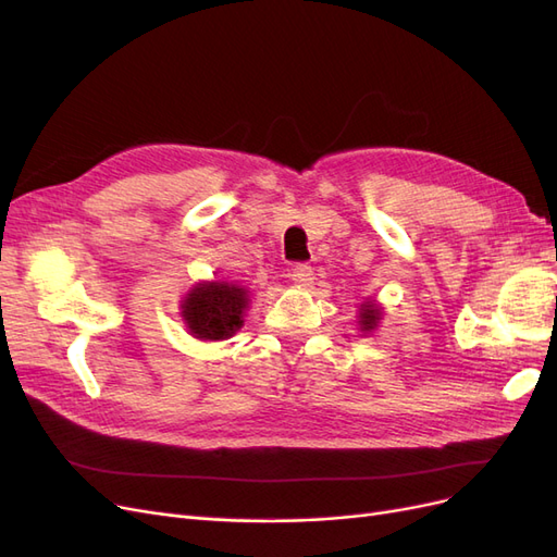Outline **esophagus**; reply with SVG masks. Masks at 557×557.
Listing matches in <instances>:
<instances>
[{
  "label": "esophagus",
  "mask_w": 557,
  "mask_h": 557,
  "mask_svg": "<svg viewBox=\"0 0 557 557\" xmlns=\"http://www.w3.org/2000/svg\"><path fill=\"white\" fill-rule=\"evenodd\" d=\"M290 276L297 285H301V288H309V285L313 283V269L307 262H299V264H295Z\"/></svg>",
  "instance_id": "34e87169"
}]
</instances>
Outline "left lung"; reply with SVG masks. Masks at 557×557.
<instances>
[{
    "label": "left lung",
    "mask_w": 557,
    "mask_h": 557,
    "mask_svg": "<svg viewBox=\"0 0 557 557\" xmlns=\"http://www.w3.org/2000/svg\"><path fill=\"white\" fill-rule=\"evenodd\" d=\"M379 320H381V309L374 305V301H364L360 305V315H358V325L360 330L367 334L379 327Z\"/></svg>",
    "instance_id": "obj_1"
}]
</instances>
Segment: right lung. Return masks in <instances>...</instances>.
<instances>
[{
  "label": "right lung",
  "instance_id": "1",
  "mask_svg": "<svg viewBox=\"0 0 557 557\" xmlns=\"http://www.w3.org/2000/svg\"><path fill=\"white\" fill-rule=\"evenodd\" d=\"M248 307V290L242 285L213 281L199 283L185 295L181 315L197 339L221 342L242 330L244 311Z\"/></svg>",
  "mask_w": 557,
  "mask_h": 557
}]
</instances>
